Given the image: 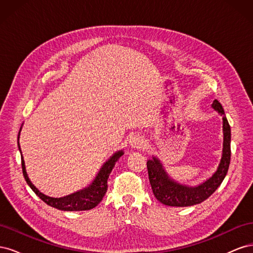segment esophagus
<instances>
[{"mask_svg": "<svg viewBox=\"0 0 253 253\" xmlns=\"http://www.w3.org/2000/svg\"><path fill=\"white\" fill-rule=\"evenodd\" d=\"M143 143H144V141L142 139V137H140V136L135 135V136L131 137V139H129V144H131L132 148L139 149L142 147Z\"/></svg>", "mask_w": 253, "mask_h": 253, "instance_id": "1", "label": "esophagus"}]
</instances>
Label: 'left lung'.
I'll return each mask as SVG.
<instances>
[{"instance_id":"obj_1","label":"left lung","mask_w":253,"mask_h":253,"mask_svg":"<svg viewBox=\"0 0 253 253\" xmlns=\"http://www.w3.org/2000/svg\"><path fill=\"white\" fill-rule=\"evenodd\" d=\"M212 109L215 110L223 117V151L216 171L212 176L197 186H188L173 179L166 171L163 163L153 155L147 162L149 179L151 187L157 200L171 207H189L201 204L211 196L223 182L227 175L231 157V129L226 118L221 104L214 99Z\"/></svg>"}]
</instances>
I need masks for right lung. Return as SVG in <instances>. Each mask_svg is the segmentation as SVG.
Returning <instances> with one entry per match:
<instances>
[{"mask_svg":"<svg viewBox=\"0 0 253 253\" xmlns=\"http://www.w3.org/2000/svg\"><path fill=\"white\" fill-rule=\"evenodd\" d=\"M21 129H22V126L20 128V132ZM20 132L18 135V147L21 153L23 175H24L25 180L28 183V186L32 188L34 192L39 196L44 203H46L50 207H53V208L63 210V211H84V210H90L95 208V207L102 201L103 196L106 193V190H108L109 176L113 170V168L119 160V158L125 154L124 151L119 150L117 152H115L114 154L102 165L100 170L98 171L97 175L95 176V178L87 187L83 188L79 191H76V192L68 194L66 196L51 197L42 193L28 177V174L26 172L25 162H24V158H23L22 151L20 148V142H19Z\"/></svg>","mask_w":253,"mask_h":253,"instance_id":"obj_1","label":"right lung"}]
</instances>
